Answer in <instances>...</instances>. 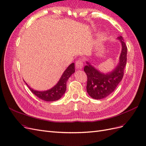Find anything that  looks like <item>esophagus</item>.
I'll list each match as a JSON object with an SVG mask.
<instances>
[{
	"mask_svg": "<svg viewBox=\"0 0 146 146\" xmlns=\"http://www.w3.org/2000/svg\"><path fill=\"white\" fill-rule=\"evenodd\" d=\"M76 66L77 69H82L83 67V63L81 60H77L76 63Z\"/></svg>",
	"mask_w": 146,
	"mask_h": 146,
	"instance_id": "obj_1",
	"label": "esophagus"
}]
</instances>
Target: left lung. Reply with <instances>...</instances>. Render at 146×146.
<instances>
[{"mask_svg":"<svg viewBox=\"0 0 146 146\" xmlns=\"http://www.w3.org/2000/svg\"><path fill=\"white\" fill-rule=\"evenodd\" d=\"M117 39L121 42L122 51L119 63L111 72L107 74L101 72L88 61L84 67L88 78L86 91L90 96L94 99H104L111 94L123 78L127 63V47L121 36Z\"/></svg>","mask_w":146,"mask_h":146,"instance_id":"1","label":"left lung"}]
</instances>
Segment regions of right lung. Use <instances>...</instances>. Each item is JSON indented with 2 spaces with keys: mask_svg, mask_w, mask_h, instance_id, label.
<instances>
[{
  "mask_svg": "<svg viewBox=\"0 0 146 146\" xmlns=\"http://www.w3.org/2000/svg\"><path fill=\"white\" fill-rule=\"evenodd\" d=\"M75 72V66L74 63L70 64L65 70L63 75L61 76L60 80L54 87L51 89L47 91H39L32 89L27 83V85L30 91L35 96H36L38 98L47 102H52L58 100L63 96L66 90V82H67L69 78L72 74Z\"/></svg>",
  "mask_w": 146,
  "mask_h": 146,
  "instance_id": "1",
  "label": "right lung"
}]
</instances>
